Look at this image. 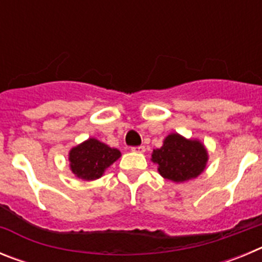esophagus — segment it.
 Returning <instances> with one entry per match:
<instances>
[{
	"label": "esophagus",
	"instance_id": "esophagus-1",
	"mask_svg": "<svg viewBox=\"0 0 262 262\" xmlns=\"http://www.w3.org/2000/svg\"><path fill=\"white\" fill-rule=\"evenodd\" d=\"M131 151L133 152H138V154H143L145 151L144 145H139V147H133L131 148Z\"/></svg>",
	"mask_w": 262,
	"mask_h": 262
}]
</instances>
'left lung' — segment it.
I'll return each instance as SVG.
<instances>
[{
	"mask_svg": "<svg viewBox=\"0 0 262 262\" xmlns=\"http://www.w3.org/2000/svg\"><path fill=\"white\" fill-rule=\"evenodd\" d=\"M209 160L207 149L196 139H186L180 134H170L161 148L154 149L152 161L164 178L184 182L198 177Z\"/></svg>",
	"mask_w": 262,
	"mask_h": 262,
	"instance_id": "8db88e82",
	"label": "left lung"
}]
</instances>
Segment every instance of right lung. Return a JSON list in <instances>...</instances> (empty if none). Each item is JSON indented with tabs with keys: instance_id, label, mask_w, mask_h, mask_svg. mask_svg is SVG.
<instances>
[{
	"instance_id": "1",
	"label": "right lung",
	"mask_w": 262,
	"mask_h": 262,
	"mask_svg": "<svg viewBox=\"0 0 262 262\" xmlns=\"http://www.w3.org/2000/svg\"><path fill=\"white\" fill-rule=\"evenodd\" d=\"M119 157V149L90 138L69 151V166L76 177L93 181L102 177L106 169Z\"/></svg>"
}]
</instances>
